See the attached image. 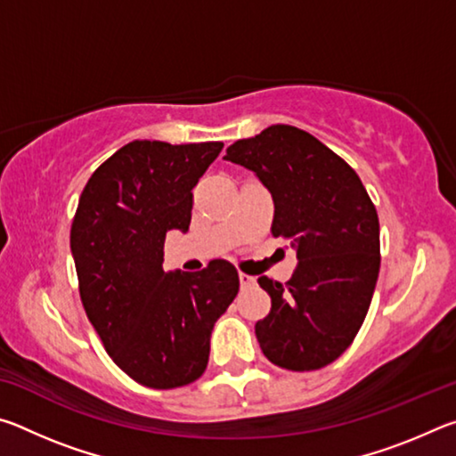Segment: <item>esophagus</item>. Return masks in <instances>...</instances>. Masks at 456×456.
Returning <instances> with one entry per match:
<instances>
[{
	"mask_svg": "<svg viewBox=\"0 0 456 456\" xmlns=\"http://www.w3.org/2000/svg\"><path fill=\"white\" fill-rule=\"evenodd\" d=\"M239 283H241V288H243V289H247V288H253V285L257 283V277L247 275V273H239Z\"/></svg>",
	"mask_w": 456,
	"mask_h": 456,
	"instance_id": "esophagus-1",
	"label": "esophagus"
}]
</instances>
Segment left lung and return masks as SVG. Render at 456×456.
I'll return each instance as SVG.
<instances>
[{
    "instance_id": "left-lung-1",
    "label": "left lung",
    "mask_w": 456,
    "mask_h": 456,
    "mask_svg": "<svg viewBox=\"0 0 456 456\" xmlns=\"http://www.w3.org/2000/svg\"><path fill=\"white\" fill-rule=\"evenodd\" d=\"M272 192L275 237L296 249L288 283L259 277L272 312L256 323L269 362L318 370L342 356L364 323L380 272V223L356 171L305 130L273 125L223 157Z\"/></svg>"
}]
</instances>
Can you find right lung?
I'll list each match as a JSON object with an SVG mask.
<instances>
[{"mask_svg":"<svg viewBox=\"0 0 456 456\" xmlns=\"http://www.w3.org/2000/svg\"><path fill=\"white\" fill-rule=\"evenodd\" d=\"M221 149L128 142L90 176L74 215L84 310L114 364L149 388H179L205 372L215 322L239 291L225 259L195 273L163 269L165 237L189 231L192 189Z\"/></svg>","mask_w":456,"mask_h":456,"instance_id":"1","label":"right lung"}]
</instances>
